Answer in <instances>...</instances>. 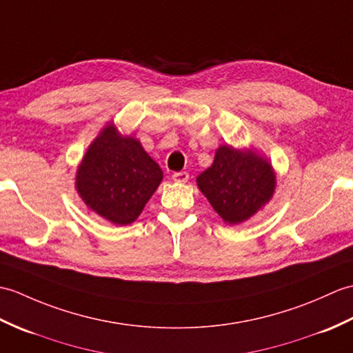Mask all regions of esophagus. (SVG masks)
<instances>
[{
  "label": "esophagus",
  "mask_w": 353,
  "mask_h": 353,
  "mask_svg": "<svg viewBox=\"0 0 353 353\" xmlns=\"http://www.w3.org/2000/svg\"><path fill=\"white\" fill-rule=\"evenodd\" d=\"M172 178H174L175 183H187L189 181V174L187 172H175Z\"/></svg>",
  "instance_id": "esophagus-1"
}]
</instances>
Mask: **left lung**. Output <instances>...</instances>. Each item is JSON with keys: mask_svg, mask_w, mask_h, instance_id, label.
<instances>
[{"mask_svg": "<svg viewBox=\"0 0 353 353\" xmlns=\"http://www.w3.org/2000/svg\"><path fill=\"white\" fill-rule=\"evenodd\" d=\"M196 184L211 207L228 225H239L261 211L275 194L276 174L255 148L221 145L214 161Z\"/></svg>", "mask_w": 353, "mask_h": 353, "instance_id": "8db88e82", "label": "left lung"}]
</instances>
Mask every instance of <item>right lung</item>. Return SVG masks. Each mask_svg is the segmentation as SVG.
<instances>
[{
  "mask_svg": "<svg viewBox=\"0 0 353 353\" xmlns=\"http://www.w3.org/2000/svg\"><path fill=\"white\" fill-rule=\"evenodd\" d=\"M163 181V170L140 140L122 134L107 122L78 164L75 190L81 201L105 221L130 225Z\"/></svg>",
  "mask_w": 353,
  "mask_h": 353,
  "instance_id": "right-lung-1",
  "label": "right lung"
}]
</instances>
